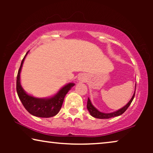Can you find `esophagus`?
<instances>
[{"mask_svg": "<svg viewBox=\"0 0 153 153\" xmlns=\"http://www.w3.org/2000/svg\"><path fill=\"white\" fill-rule=\"evenodd\" d=\"M78 80L80 81V82H85V81H86V80H87V77L85 74H81L79 76Z\"/></svg>", "mask_w": 153, "mask_h": 153, "instance_id": "obj_1", "label": "esophagus"}]
</instances>
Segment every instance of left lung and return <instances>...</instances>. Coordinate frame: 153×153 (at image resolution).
<instances>
[{
	"instance_id": "obj_1",
	"label": "left lung",
	"mask_w": 153,
	"mask_h": 153,
	"mask_svg": "<svg viewBox=\"0 0 153 153\" xmlns=\"http://www.w3.org/2000/svg\"><path fill=\"white\" fill-rule=\"evenodd\" d=\"M136 86H137V83L135 84V91H136ZM135 95V91L134 93V95L131 98V100H129V102L127 103L125 106H123L120 109L116 111L112 112V113H108V114H106V113H102L100 111H98L97 108H96L95 106H94L91 103V100L89 98H88V102H87V108L90 114L92 116L94 117V118H100V119H107L110 118H113V117L116 116H119L120 115H122L123 113H124L125 111L127 109V108L129 107V105H130L131 102L133 101L134 97Z\"/></svg>"
}]
</instances>
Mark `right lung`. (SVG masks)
<instances>
[{
	"label": "right lung",
	"mask_w": 153,
	"mask_h": 153,
	"mask_svg": "<svg viewBox=\"0 0 153 153\" xmlns=\"http://www.w3.org/2000/svg\"><path fill=\"white\" fill-rule=\"evenodd\" d=\"M28 53V51L23 58L19 70L18 71L17 76H16V92H17L19 98L25 108L33 116L40 117V118L53 117L59 112L66 94L75 84L73 83H68L62 87L56 95L51 97L38 98L28 95L23 89L20 81V73L25 58Z\"/></svg>",
	"instance_id": "1"
}]
</instances>
